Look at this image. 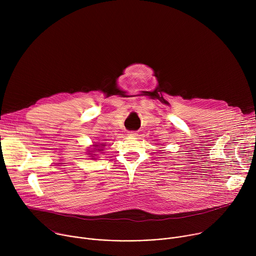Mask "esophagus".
<instances>
[{
	"mask_svg": "<svg viewBox=\"0 0 256 256\" xmlns=\"http://www.w3.org/2000/svg\"><path fill=\"white\" fill-rule=\"evenodd\" d=\"M128 134L130 136H136V132H134V130H130V132H128Z\"/></svg>",
	"mask_w": 256,
	"mask_h": 256,
	"instance_id": "obj_1",
	"label": "esophagus"
}]
</instances>
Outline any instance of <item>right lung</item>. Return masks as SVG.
Listing matches in <instances>:
<instances>
[{
  "label": "right lung",
  "mask_w": 256,
  "mask_h": 256,
  "mask_svg": "<svg viewBox=\"0 0 256 256\" xmlns=\"http://www.w3.org/2000/svg\"><path fill=\"white\" fill-rule=\"evenodd\" d=\"M94 146H98V144H94Z\"/></svg>",
  "instance_id": "1"
}]
</instances>
